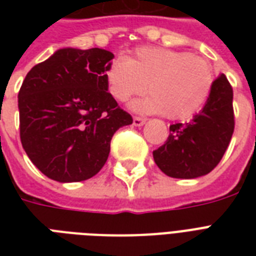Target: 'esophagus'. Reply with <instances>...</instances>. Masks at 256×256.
Listing matches in <instances>:
<instances>
[{
	"instance_id": "obj_1",
	"label": "esophagus",
	"mask_w": 256,
	"mask_h": 256,
	"mask_svg": "<svg viewBox=\"0 0 256 256\" xmlns=\"http://www.w3.org/2000/svg\"><path fill=\"white\" fill-rule=\"evenodd\" d=\"M144 122H146V120H144V118H140V116H134V118H132V124H134V126H138V128H140V126H144Z\"/></svg>"
}]
</instances>
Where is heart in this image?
Instances as JSON below:
<instances>
[{
	"mask_svg": "<svg viewBox=\"0 0 256 256\" xmlns=\"http://www.w3.org/2000/svg\"><path fill=\"white\" fill-rule=\"evenodd\" d=\"M106 85L118 102H128L148 88V96L130 104L134 112L186 120L206 104L214 86V70L204 58L164 48H140L128 60L108 64ZM148 88H146V85Z\"/></svg>",
	"mask_w": 256,
	"mask_h": 256,
	"instance_id": "1",
	"label": "heart"
}]
</instances>
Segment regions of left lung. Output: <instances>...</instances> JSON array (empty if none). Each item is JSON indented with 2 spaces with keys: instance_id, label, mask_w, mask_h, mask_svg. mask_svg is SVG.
Listing matches in <instances>:
<instances>
[{
  "instance_id": "1",
  "label": "left lung",
  "mask_w": 256,
  "mask_h": 256,
  "mask_svg": "<svg viewBox=\"0 0 256 256\" xmlns=\"http://www.w3.org/2000/svg\"><path fill=\"white\" fill-rule=\"evenodd\" d=\"M232 132V88L220 74L202 110L187 124H171L166 144L154 150L152 156L171 178H199L220 162Z\"/></svg>"
}]
</instances>
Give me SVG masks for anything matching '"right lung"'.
<instances>
[{
  "instance_id": "right-lung-1",
  "label": "right lung",
  "mask_w": 256,
  "mask_h": 256,
  "mask_svg": "<svg viewBox=\"0 0 256 256\" xmlns=\"http://www.w3.org/2000/svg\"><path fill=\"white\" fill-rule=\"evenodd\" d=\"M114 54L64 48L26 74L18 92L20 136L30 160L48 178L81 182L104 168L110 140L132 124L106 85Z\"/></svg>"
}]
</instances>
